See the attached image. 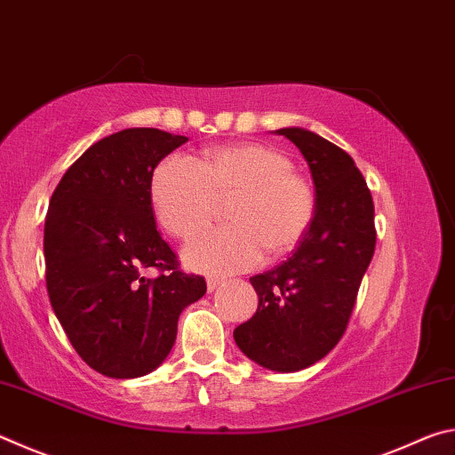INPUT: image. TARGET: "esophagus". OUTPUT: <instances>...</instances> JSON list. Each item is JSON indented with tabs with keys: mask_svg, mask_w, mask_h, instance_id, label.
I'll list each match as a JSON object with an SVG mask.
<instances>
[{
	"mask_svg": "<svg viewBox=\"0 0 455 455\" xmlns=\"http://www.w3.org/2000/svg\"><path fill=\"white\" fill-rule=\"evenodd\" d=\"M220 284H222V279H219V276H209V279H206V291L214 292Z\"/></svg>",
	"mask_w": 455,
	"mask_h": 455,
	"instance_id": "esophagus-1",
	"label": "esophagus"
}]
</instances>
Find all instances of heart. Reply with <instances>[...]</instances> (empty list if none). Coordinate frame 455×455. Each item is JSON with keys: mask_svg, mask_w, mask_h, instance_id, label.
<instances>
[{"mask_svg": "<svg viewBox=\"0 0 455 455\" xmlns=\"http://www.w3.org/2000/svg\"><path fill=\"white\" fill-rule=\"evenodd\" d=\"M291 160L265 144L211 146L198 160L172 154L156 166L150 182L154 212L174 236L195 238L211 225L217 198L230 200L233 225L214 228L192 243L190 268L228 275L279 257L301 241L315 217V192Z\"/></svg>", "mask_w": 455, "mask_h": 455, "instance_id": "1", "label": "heart"}]
</instances>
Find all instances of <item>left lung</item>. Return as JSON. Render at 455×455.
<instances>
[{
  "mask_svg": "<svg viewBox=\"0 0 455 455\" xmlns=\"http://www.w3.org/2000/svg\"><path fill=\"white\" fill-rule=\"evenodd\" d=\"M301 150L315 184V217L291 259L251 276L252 317L235 329L246 357L271 371L317 363L347 327L361 279L373 259V198L347 152L305 128H281Z\"/></svg>",
  "mask_w": 455,
  "mask_h": 455,
  "instance_id": "obj_1",
  "label": "left lung"
}]
</instances>
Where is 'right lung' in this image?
<instances>
[{"label": "right lung", "mask_w": 455, "mask_h": 455, "mask_svg": "<svg viewBox=\"0 0 455 455\" xmlns=\"http://www.w3.org/2000/svg\"><path fill=\"white\" fill-rule=\"evenodd\" d=\"M184 142L187 136L158 128L120 130L92 144L50 200V303L78 355L114 379L142 377L163 363L180 313L206 292L203 276L179 271L152 212L154 168ZM150 266L164 275L144 277Z\"/></svg>", "instance_id": "obj_1"}]
</instances>
